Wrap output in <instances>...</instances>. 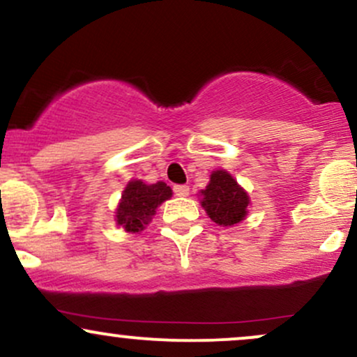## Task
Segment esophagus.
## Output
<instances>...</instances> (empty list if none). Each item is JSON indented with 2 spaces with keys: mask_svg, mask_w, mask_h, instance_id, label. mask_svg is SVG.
Segmentation results:
<instances>
[{
  "mask_svg": "<svg viewBox=\"0 0 357 357\" xmlns=\"http://www.w3.org/2000/svg\"><path fill=\"white\" fill-rule=\"evenodd\" d=\"M173 190H174L176 196H183V198H184V196L190 195V188H188L186 184H176Z\"/></svg>",
  "mask_w": 357,
  "mask_h": 357,
  "instance_id": "34e87169",
  "label": "esophagus"
}]
</instances>
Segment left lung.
I'll use <instances>...</instances> for the list:
<instances>
[{
	"instance_id": "1",
	"label": "left lung",
	"mask_w": 357,
	"mask_h": 357,
	"mask_svg": "<svg viewBox=\"0 0 357 357\" xmlns=\"http://www.w3.org/2000/svg\"><path fill=\"white\" fill-rule=\"evenodd\" d=\"M199 196L206 215L220 227H233L247 218L250 196L228 171H213L210 183L199 191Z\"/></svg>"
}]
</instances>
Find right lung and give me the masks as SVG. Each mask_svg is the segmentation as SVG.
Here are the masks:
<instances>
[{"instance_id":"add662e5","label":"right lung","mask_w":357,"mask_h":357,"mask_svg":"<svg viewBox=\"0 0 357 357\" xmlns=\"http://www.w3.org/2000/svg\"><path fill=\"white\" fill-rule=\"evenodd\" d=\"M171 196L173 190L166 183L146 184L142 179H130L117 204V225L129 233L142 231L153 221L158 206H161Z\"/></svg>"}]
</instances>
